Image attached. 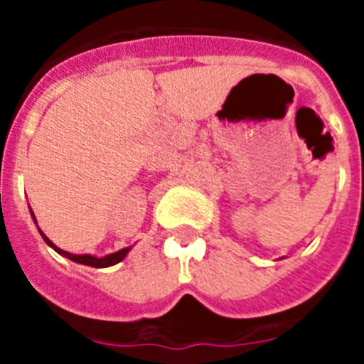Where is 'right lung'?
Masks as SVG:
<instances>
[{
    "instance_id": "obj_1",
    "label": "right lung",
    "mask_w": 364,
    "mask_h": 364,
    "mask_svg": "<svg viewBox=\"0 0 364 364\" xmlns=\"http://www.w3.org/2000/svg\"><path fill=\"white\" fill-rule=\"evenodd\" d=\"M31 215H32V220H34V224L38 226V222H36V217H34V213H32L31 210ZM38 231H40L41 235V239L47 242V246H50L56 253H60L62 257H65V259H70L73 262H78V264H85V266H92V268H109V266H114L118 264V262H122V260L125 259V255L131 252V247L133 246H127V247H122V250H118V252L114 253H109V255L105 257H95V255H89V253H83V255H76V253H69L65 252V250H62V247H58L56 244L53 242V240L47 237V235L43 233V231L38 228Z\"/></svg>"
}]
</instances>
